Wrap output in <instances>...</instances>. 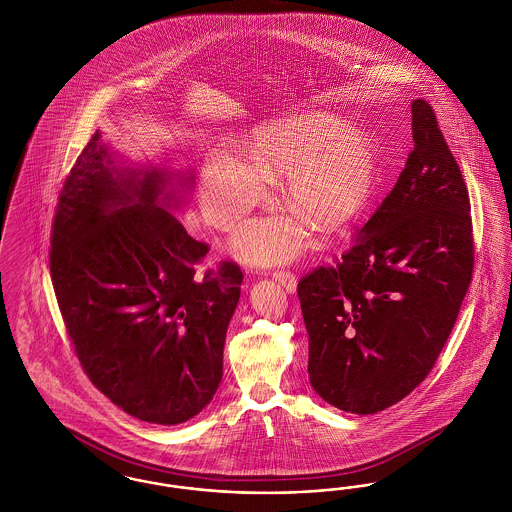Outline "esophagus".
Here are the masks:
<instances>
[{
    "instance_id": "obj_1",
    "label": "esophagus",
    "mask_w": 512,
    "mask_h": 512,
    "mask_svg": "<svg viewBox=\"0 0 512 512\" xmlns=\"http://www.w3.org/2000/svg\"><path fill=\"white\" fill-rule=\"evenodd\" d=\"M272 278L286 290L288 293H293L297 290V278L290 270H274Z\"/></svg>"
}]
</instances>
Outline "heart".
Masks as SVG:
<instances>
[{
	"label": "heart",
	"instance_id": "heart-1",
	"mask_svg": "<svg viewBox=\"0 0 512 512\" xmlns=\"http://www.w3.org/2000/svg\"><path fill=\"white\" fill-rule=\"evenodd\" d=\"M282 197L297 217L249 220L234 251L253 265L299 257L309 245L305 222L336 228L372 194L376 149L370 136L332 113H307L257 130L240 157L228 149L207 155L199 176L201 211L209 224L230 230L267 195L268 180L284 176Z\"/></svg>",
	"mask_w": 512,
	"mask_h": 512
}]
</instances>
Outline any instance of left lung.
Masks as SVG:
<instances>
[{"instance_id": "8db88e82", "label": "left lung", "mask_w": 512, "mask_h": 512, "mask_svg": "<svg viewBox=\"0 0 512 512\" xmlns=\"http://www.w3.org/2000/svg\"><path fill=\"white\" fill-rule=\"evenodd\" d=\"M414 149L336 267L297 284L309 380L336 409L384 411L428 376L472 280L463 174L434 109L414 99Z\"/></svg>"}]
</instances>
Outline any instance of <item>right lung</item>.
<instances>
[{"mask_svg":"<svg viewBox=\"0 0 512 512\" xmlns=\"http://www.w3.org/2000/svg\"><path fill=\"white\" fill-rule=\"evenodd\" d=\"M96 132L59 194L49 268L78 361L103 395L151 424H182L219 390L244 280L238 265L195 278L209 245L172 215L192 171L130 167Z\"/></svg>","mask_w":512,"mask_h":512,"instance_id":"1","label":"right lung"}]
</instances>
